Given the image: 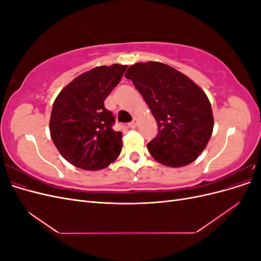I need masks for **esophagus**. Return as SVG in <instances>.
<instances>
[{
	"label": "esophagus",
	"instance_id": "esophagus-1",
	"mask_svg": "<svg viewBox=\"0 0 261 261\" xmlns=\"http://www.w3.org/2000/svg\"><path fill=\"white\" fill-rule=\"evenodd\" d=\"M137 124H138V123H137V120L135 118V120H134L132 123H129V124H128L129 128H133V129H134V128H136V127H137Z\"/></svg>",
	"mask_w": 261,
	"mask_h": 261
}]
</instances>
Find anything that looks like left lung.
I'll list each match as a JSON object with an SVG mask.
<instances>
[{
  "instance_id": "8db88e82",
  "label": "left lung",
  "mask_w": 261,
  "mask_h": 261,
  "mask_svg": "<svg viewBox=\"0 0 261 261\" xmlns=\"http://www.w3.org/2000/svg\"><path fill=\"white\" fill-rule=\"evenodd\" d=\"M154 116L159 133L148 144L153 159L170 168L194 162L207 147L213 114L207 94L191 78L160 62L126 70Z\"/></svg>"
}]
</instances>
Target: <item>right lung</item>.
Returning <instances> with one entry per match:
<instances>
[{"instance_id": "obj_1", "label": "right lung", "mask_w": 261, "mask_h": 261, "mask_svg": "<svg viewBox=\"0 0 261 261\" xmlns=\"http://www.w3.org/2000/svg\"><path fill=\"white\" fill-rule=\"evenodd\" d=\"M126 68L121 64L94 67L77 76L54 100L50 135L62 156L74 167L98 171L120 155L122 133L112 128L114 116L103 102Z\"/></svg>"}]
</instances>
